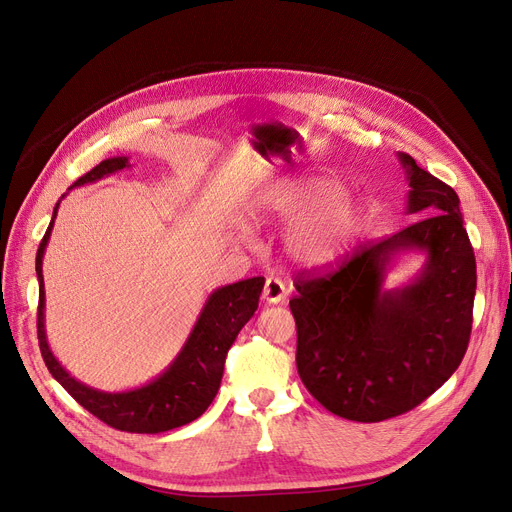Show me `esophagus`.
Wrapping results in <instances>:
<instances>
[{"mask_svg": "<svg viewBox=\"0 0 512 512\" xmlns=\"http://www.w3.org/2000/svg\"><path fill=\"white\" fill-rule=\"evenodd\" d=\"M286 293H288L286 284L280 278L270 276L268 280H265L261 297H263V301H268V303H280V301H284Z\"/></svg>", "mask_w": 512, "mask_h": 512, "instance_id": "obj_1", "label": "esophagus"}]
</instances>
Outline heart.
Listing matches in <instances>:
<instances>
[{
  "label": "heart",
  "instance_id": "1",
  "mask_svg": "<svg viewBox=\"0 0 512 512\" xmlns=\"http://www.w3.org/2000/svg\"><path fill=\"white\" fill-rule=\"evenodd\" d=\"M257 219H291L284 251L301 265H326L343 257L360 234L362 211L330 180H286L263 194Z\"/></svg>",
  "mask_w": 512,
  "mask_h": 512
}]
</instances>
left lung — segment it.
Listing matches in <instances>:
<instances>
[{
    "mask_svg": "<svg viewBox=\"0 0 512 512\" xmlns=\"http://www.w3.org/2000/svg\"><path fill=\"white\" fill-rule=\"evenodd\" d=\"M408 213L422 217L355 249L337 270L301 272L291 311L297 370L332 414L381 422L435 393L460 366L471 339L477 265L458 194L406 152ZM422 250L426 268L402 289L382 288L388 261Z\"/></svg>",
    "mask_w": 512,
    "mask_h": 512,
    "instance_id": "8db88e82",
    "label": "left lung"
}]
</instances>
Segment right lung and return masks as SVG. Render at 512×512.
<instances>
[{"mask_svg": "<svg viewBox=\"0 0 512 512\" xmlns=\"http://www.w3.org/2000/svg\"><path fill=\"white\" fill-rule=\"evenodd\" d=\"M129 167L127 157L106 159L96 165L92 171L81 175L71 186H83L102 180V177ZM60 205V203H58ZM41 238L35 272L39 280V305H37V339L50 374L75 397L87 412L106 422L108 427L127 431V433H163L177 427H184L188 422L201 416L217 395L221 376H224L226 355L232 343L236 341L240 328L247 324L259 305V295L263 291L265 278H249L228 286H221L207 299L201 316H198L190 337L182 351L177 353L173 364L152 383L123 393H106L87 387L66 372L54 353L50 351L46 328H43V305H46V291H43V251L50 240L54 217Z\"/></svg>", "mask_w": 512, "mask_h": 512, "instance_id": "add662e5", "label": "right lung"}]
</instances>
